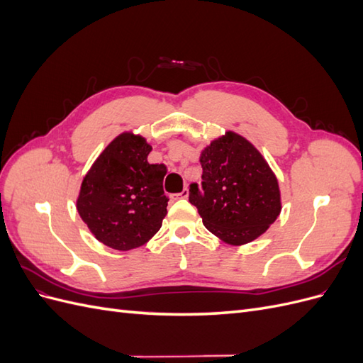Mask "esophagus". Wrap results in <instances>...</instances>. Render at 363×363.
Returning <instances> with one entry per match:
<instances>
[{"label":"esophagus","mask_w":363,"mask_h":363,"mask_svg":"<svg viewBox=\"0 0 363 363\" xmlns=\"http://www.w3.org/2000/svg\"><path fill=\"white\" fill-rule=\"evenodd\" d=\"M188 195H189V191L188 189H183L180 194H172L171 195V199L172 200H179V199H188Z\"/></svg>","instance_id":"obj_1"}]
</instances>
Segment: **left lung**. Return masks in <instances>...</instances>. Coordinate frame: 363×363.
I'll return each mask as SVG.
<instances>
[{
	"label": "left lung",
	"instance_id": "1",
	"mask_svg": "<svg viewBox=\"0 0 363 363\" xmlns=\"http://www.w3.org/2000/svg\"><path fill=\"white\" fill-rule=\"evenodd\" d=\"M201 186H189V203L199 208L208 232L228 244L251 242L280 215L276 175L260 152L233 131L201 152Z\"/></svg>",
	"mask_w": 363,
	"mask_h": 363
}]
</instances>
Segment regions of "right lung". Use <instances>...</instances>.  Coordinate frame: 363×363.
<instances>
[{"instance_id":"obj_1","label":"right lung","mask_w":363,"mask_h":363,"mask_svg":"<svg viewBox=\"0 0 363 363\" xmlns=\"http://www.w3.org/2000/svg\"><path fill=\"white\" fill-rule=\"evenodd\" d=\"M151 145L123 133L106 147L83 179L77 211L104 245L128 251L144 245L162 227L168 196L164 164H151Z\"/></svg>"}]
</instances>
